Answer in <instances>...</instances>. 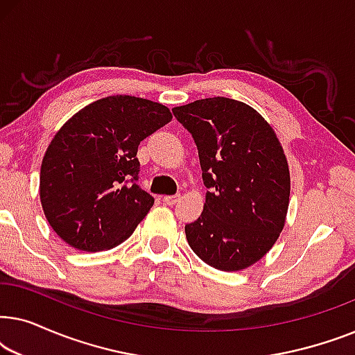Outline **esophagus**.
Returning <instances> with one entry per match:
<instances>
[{"label": "esophagus", "mask_w": 355, "mask_h": 355, "mask_svg": "<svg viewBox=\"0 0 355 355\" xmlns=\"http://www.w3.org/2000/svg\"><path fill=\"white\" fill-rule=\"evenodd\" d=\"M179 198H181L179 193H176V196H166V197H163V202L166 203V205H174V203L179 202Z\"/></svg>", "instance_id": "1"}]
</instances>
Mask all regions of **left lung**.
<instances>
[{
	"instance_id": "8db88e82",
	"label": "left lung",
	"mask_w": 355,
	"mask_h": 355,
	"mask_svg": "<svg viewBox=\"0 0 355 355\" xmlns=\"http://www.w3.org/2000/svg\"><path fill=\"white\" fill-rule=\"evenodd\" d=\"M173 113L192 134L208 189L202 215L186 225L189 245L216 270L249 268L284 227L291 178L283 147L242 101L213 96Z\"/></svg>"
}]
</instances>
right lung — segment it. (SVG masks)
Instances as JSON below:
<instances>
[{"label":"right lung","instance_id":"right-lung-1","mask_svg":"<svg viewBox=\"0 0 355 355\" xmlns=\"http://www.w3.org/2000/svg\"><path fill=\"white\" fill-rule=\"evenodd\" d=\"M171 119L162 103L113 95L82 108L58 130L42 162L40 200L62 241L98 252L132 234L155 202L137 184V148Z\"/></svg>","mask_w":355,"mask_h":355}]
</instances>
